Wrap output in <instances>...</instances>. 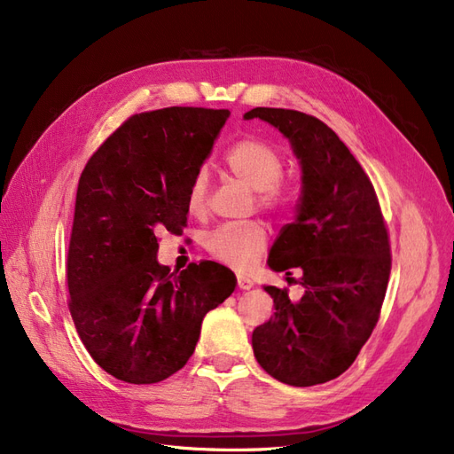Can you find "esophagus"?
I'll return each instance as SVG.
<instances>
[{
    "label": "esophagus",
    "mask_w": 454,
    "mask_h": 454,
    "mask_svg": "<svg viewBox=\"0 0 454 454\" xmlns=\"http://www.w3.org/2000/svg\"><path fill=\"white\" fill-rule=\"evenodd\" d=\"M238 286L241 290H248V288H253V281L248 279V277H245V275H238Z\"/></svg>",
    "instance_id": "esophagus-1"
}]
</instances>
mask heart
Returning <instances> with one entry per match:
<instances>
[{
    "label": "heart",
    "mask_w": 454,
    "mask_h": 454,
    "mask_svg": "<svg viewBox=\"0 0 454 454\" xmlns=\"http://www.w3.org/2000/svg\"><path fill=\"white\" fill-rule=\"evenodd\" d=\"M224 166L231 177L258 192V200L266 207H279L285 201L279 181L283 179L285 164L281 156L270 145L245 139L226 153ZM207 198V177L206 173H200L194 179L188 192V209L192 213H201L206 207ZM207 251L213 258L224 262V264L247 268L266 251L268 233L256 223L233 226L226 224L216 228L207 236Z\"/></svg>",
    "instance_id": "obj_1"
}]
</instances>
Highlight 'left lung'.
<instances>
[{"label":"left lung","instance_id":"obj_1","mask_svg":"<svg viewBox=\"0 0 454 454\" xmlns=\"http://www.w3.org/2000/svg\"><path fill=\"white\" fill-rule=\"evenodd\" d=\"M243 119L279 129L301 169L298 215L275 239L268 266L300 271L303 294L290 300L264 286L275 315L253 332L254 356L285 385L326 383L348 370L377 325L390 273L383 215L368 175L325 122L273 107Z\"/></svg>","mask_w":454,"mask_h":454}]
</instances>
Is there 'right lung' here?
I'll return each instance as SVG.
<instances>
[{
  "label": "right lung",
  "instance_id": "1",
  "mask_svg": "<svg viewBox=\"0 0 454 454\" xmlns=\"http://www.w3.org/2000/svg\"><path fill=\"white\" fill-rule=\"evenodd\" d=\"M228 116L198 107L134 114L81 175L69 311L90 356L121 381L151 385L179 372L203 317L236 290V275L216 262L169 273L156 258V231L186 224L190 186Z\"/></svg>",
  "mask_w": 454,
  "mask_h": 454
}]
</instances>
